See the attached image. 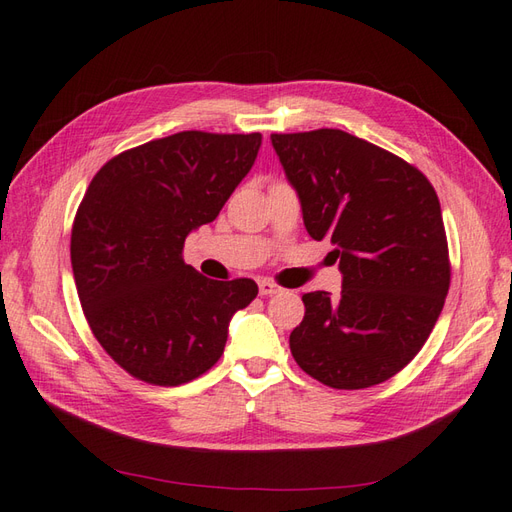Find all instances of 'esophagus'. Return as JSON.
Here are the masks:
<instances>
[{"label":"esophagus","mask_w":512,"mask_h":512,"mask_svg":"<svg viewBox=\"0 0 512 512\" xmlns=\"http://www.w3.org/2000/svg\"><path fill=\"white\" fill-rule=\"evenodd\" d=\"M281 292V285L270 279H259V294L261 296H275Z\"/></svg>","instance_id":"34e87169"}]
</instances>
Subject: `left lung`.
Returning a JSON list of instances; mask_svg holds the SVG:
<instances>
[{"instance_id": "obj_1", "label": "left lung", "mask_w": 512, "mask_h": 512, "mask_svg": "<svg viewBox=\"0 0 512 512\" xmlns=\"http://www.w3.org/2000/svg\"><path fill=\"white\" fill-rule=\"evenodd\" d=\"M296 189L305 229L331 240L342 290L303 294L290 351L303 371L338 390L397 375L430 338L449 290L441 202L414 165L344 133L270 135Z\"/></svg>"}]
</instances>
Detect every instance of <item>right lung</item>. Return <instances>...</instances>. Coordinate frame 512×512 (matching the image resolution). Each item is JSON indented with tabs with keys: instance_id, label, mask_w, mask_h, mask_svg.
<instances>
[{
	"instance_id": "right-lung-1",
	"label": "right lung",
	"mask_w": 512,
	"mask_h": 512,
	"mask_svg": "<svg viewBox=\"0 0 512 512\" xmlns=\"http://www.w3.org/2000/svg\"><path fill=\"white\" fill-rule=\"evenodd\" d=\"M261 135L183 130L106 161L71 229L82 312L126 373L181 386L220 360L253 279L213 281L183 261L185 237L218 218L253 168Z\"/></svg>"
}]
</instances>
